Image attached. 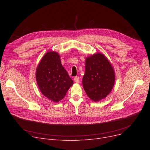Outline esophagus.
Returning <instances> with one entry per match:
<instances>
[{
    "label": "esophagus",
    "mask_w": 150,
    "mask_h": 150,
    "mask_svg": "<svg viewBox=\"0 0 150 150\" xmlns=\"http://www.w3.org/2000/svg\"><path fill=\"white\" fill-rule=\"evenodd\" d=\"M74 81L77 83H79L80 82V77L79 76H75L74 77Z\"/></svg>",
    "instance_id": "1"
}]
</instances>
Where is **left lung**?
<instances>
[{"mask_svg": "<svg viewBox=\"0 0 150 150\" xmlns=\"http://www.w3.org/2000/svg\"><path fill=\"white\" fill-rule=\"evenodd\" d=\"M83 78L84 89L94 101L105 98L114 84L115 74L109 61L102 53H96L86 59Z\"/></svg>", "mask_w": 150, "mask_h": 150, "instance_id": "8db88e82", "label": "left lung"}]
</instances>
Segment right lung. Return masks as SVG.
Instances as JSON below:
<instances>
[{"label":"right lung","instance_id":"1","mask_svg":"<svg viewBox=\"0 0 150 150\" xmlns=\"http://www.w3.org/2000/svg\"><path fill=\"white\" fill-rule=\"evenodd\" d=\"M38 87L44 96L58 102L74 84L67 71L62 67L59 55L49 52L42 57L36 69Z\"/></svg>","mask_w":150,"mask_h":150}]
</instances>
